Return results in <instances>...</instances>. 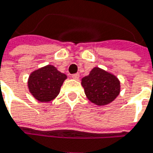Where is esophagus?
<instances>
[{
    "label": "esophagus",
    "mask_w": 153,
    "mask_h": 153,
    "mask_svg": "<svg viewBox=\"0 0 153 153\" xmlns=\"http://www.w3.org/2000/svg\"><path fill=\"white\" fill-rule=\"evenodd\" d=\"M72 78L74 79H78L79 78V74H74L72 75Z\"/></svg>",
    "instance_id": "34e87169"
}]
</instances>
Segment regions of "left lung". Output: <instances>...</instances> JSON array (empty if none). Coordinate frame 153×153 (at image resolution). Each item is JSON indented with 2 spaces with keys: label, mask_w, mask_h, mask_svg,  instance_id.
<instances>
[{
  "label": "left lung",
  "mask_w": 153,
  "mask_h": 153,
  "mask_svg": "<svg viewBox=\"0 0 153 153\" xmlns=\"http://www.w3.org/2000/svg\"><path fill=\"white\" fill-rule=\"evenodd\" d=\"M81 85L88 99L99 106L111 103L120 92L119 79L99 67H94L88 76L82 78Z\"/></svg>",
  "instance_id": "obj_1"
}]
</instances>
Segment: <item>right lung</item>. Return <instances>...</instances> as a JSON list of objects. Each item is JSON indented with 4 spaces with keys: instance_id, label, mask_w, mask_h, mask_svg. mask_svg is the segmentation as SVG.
<instances>
[{
    "instance_id": "right-lung-1",
    "label": "right lung",
    "mask_w": 153,
    "mask_h": 153,
    "mask_svg": "<svg viewBox=\"0 0 153 153\" xmlns=\"http://www.w3.org/2000/svg\"><path fill=\"white\" fill-rule=\"evenodd\" d=\"M67 76L54 65H48L33 71L28 78V88L33 97L40 102H50L60 92Z\"/></svg>"
}]
</instances>
